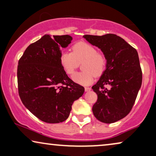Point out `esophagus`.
Masks as SVG:
<instances>
[{
    "label": "esophagus",
    "instance_id": "obj_1",
    "mask_svg": "<svg viewBox=\"0 0 156 156\" xmlns=\"http://www.w3.org/2000/svg\"><path fill=\"white\" fill-rule=\"evenodd\" d=\"M84 89H85V91H89L91 90V88L90 87H84Z\"/></svg>",
    "mask_w": 156,
    "mask_h": 156
}]
</instances>
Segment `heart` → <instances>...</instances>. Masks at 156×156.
I'll return each instance as SVG.
<instances>
[{"label":"heart","instance_id":"1","mask_svg":"<svg viewBox=\"0 0 156 156\" xmlns=\"http://www.w3.org/2000/svg\"><path fill=\"white\" fill-rule=\"evenodd\" d=\"M72 52L64 51L59 57L60 65L66 73L72 75L82 63L84 72L72 76V80L81 85H89L93 82L94 76H101L105 71L107 59L104 53L97 52L93 44L85 42H78L72 47Z\"/></svg>","mask_w":156,"mask_h":156}]
</instances>
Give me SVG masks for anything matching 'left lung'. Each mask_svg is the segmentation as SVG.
I'll use <instances>...</instances> for the list:
<instances>
[{"mask_svg": "<svg viewBox=\"0 0 156 156\" xmlns=\"http://www.w3.org/2000/svg\"><path fill=\"white\" fill-rule=\"evenodd\" d=\"M83 37L99 48L107 59L105 71L92 87L98 96L92 107L93 114L101 122L114 123L131 112L141 87L142 71L138 52L114 34Z\"/></svg>", "mask_w": 156, "mask_h": 156, "instance_id": "obj_1", "label": "left lung"}]
</instances>
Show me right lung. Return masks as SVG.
Listing matches in <instances>:
<instances>
[{
	"label": "right lung",
	"instance_id": "add662e5",
	"mask_svg": "<svg viewBox=\"0 0 156 156\" xmlns=\"http://www.w3.org/2000/svg\"><path fill=\"white\" fill-rule=\"evenodd\" d=\"M70 35L44 36L26 48L18 62V85L25 107L44 122L60 123L84 88L74 82L60 65L61 48L71 43Z\"/></svg>",
	"mask_w": 156,
	"mask_h": 156
}]
</instances>
